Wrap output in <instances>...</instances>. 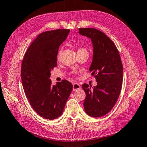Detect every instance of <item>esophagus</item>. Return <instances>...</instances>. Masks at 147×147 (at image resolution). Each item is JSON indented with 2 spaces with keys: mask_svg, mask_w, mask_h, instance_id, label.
Here are the masks:
<instances>
[{
  "mask_svg": "<svg viewBox=\"0 0 147 147\" xmlns=\"http://www.w3.org/2000/svg\"><path fill=\"white\" fill-rule=\"evenodd\" d=\"M81 88V86L78 83H74L73 84V90H76L79 89Z\"/></svg>",
  "mask_w": 147,
  "mask_h": 147,
  "instance_id": "34e87169",
  "label": "esophagus"
}]
</instances>
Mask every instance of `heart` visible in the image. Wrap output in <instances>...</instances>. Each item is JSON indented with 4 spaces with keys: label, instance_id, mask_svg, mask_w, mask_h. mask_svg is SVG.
<instances>
[{
    "label": "heart",
    "instance_id": "1",
    "mask_svg": "<svg viewBox=\"0 0 147 147\" xmlns=\"http://www.w3.org/2000/svg\"><path fill=\"white\" fill-rule=\"evenodd\" d=\"M61 52H62V50H60L59 51H58V55H57V60H60L61 58ZM82 53H88V51L87 50L86 48H85L84 47H80L77 50V54H82Z\"/></svg>",
    "mask_w": 147,
    "mask_h": 147
}]
</instances>
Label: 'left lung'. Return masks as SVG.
Returning <instances> with one entry per match:
<instances>
[{
  "label": "left lung",
  "instance_id": "1",
  "mask_svg": "<svg viewBox=\"0 0 147 147\" xmlns=\"http://www.w3.org/2000/svg\"><path fill=\"white\" fill-rule=\"evenodd\" d=\"M79 33L90 38L93 45V60L89 68L97 85L91 89L84 84L86 92L85 111L92 117H101L111 110L121 90L123 68L115 44L105 34L95 28H79Z\"/></svg>",
  "mask_w": 147,
  "mask_h": 147
}]
</instances>
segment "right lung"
<instances>
[{
    "label": "right lung",
    "instance_id": "1",
    "mask_svg": "<svg viewBox=\"0 0 147 147\" xmlns=\"http://www.w3.org/2000/svg\"><path fill=\"white\" fill-rule=\"evenodd\" d=\"M70 29H56L39 34L26 51L21 65V80L31 107L42 118L55 119L60 117L72 90L69 81L62 80L53 85L50 71L57 67L60 45Z\"/></svg>",
    "mask_w": 147,
    "mask_h": 147
}]
</instances>
